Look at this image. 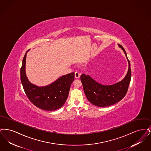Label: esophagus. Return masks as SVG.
Listing matches in <instances>:
<instances>
[{
    "mask_svg": "<svg viewBox=\"0 0 151 151\" xmlns=\"http://www.w3.org/2000/svg\"><path fill=\"white\" fill-rule=\"evenodd\" d=\"M80 75H81V74H80L79 72H78V71H76V72H75V78H77V79L80 78Z\"/></svg>",
    "mask_w": 151,
    "mask_h": 151,
    "instance_id": "34e87169",
    "label": "esophagus"
}]
</instances>
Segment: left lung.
Instances as JSON below:
<instances>
[{"instance_id":"left-lung-1","label":"left lung","mask_w":151,"mask_h":151,"mask_svg":"<svg viewBox=\"0 0 151 151\" xmlns=\"http://www.w3.org/2000/svg\"><path fill=\"white\" fill-rule=\"evenodd\" d=\"M118 46L124 51L129 62V70L122 81L113 85L105 86L97 83L90 76L82 74L80 79L87 99L93 105L99 107H106L114 105L126 96L131 77L130 62L126 52L121 45Z\"/></svg>"}]
</instances>
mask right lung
<instances>
[{"label":"right lung","mask_w":151,"mask_h":151,"mask_svg":"<svg viewBox=\"0 0 151 151\" xmlns=\"http://www.w3.org/2000/svg\"><path fill=\"white\" fill-rule=\"evenodd\" d=\"M28 50L27 51V52ZM27 52L22 59L20 78L24 92L30 102L37 108L52 111L61 108L67 100L75 73L63 75L47 86H36L30 83L25 73Z\"/></svg>","instance_id":"add662e5"}]
</instances>
